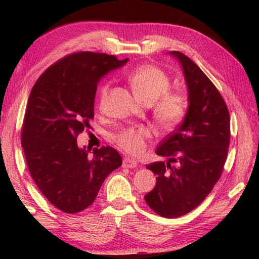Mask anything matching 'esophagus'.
Wrapping results in <instances>:
<instances>
[{
	"label": "esophagus",
	"instance_id": "34e87169",
	"mask_svg": "<svg viewBox=\"0 0 259 259\" xmlns=\"http://www.w3.org/2000/svg\"><path fill=\"white\" fill-rule=\"evenodd\" d=\"M122 166H123V168L134 169V168H136V166H137V161H135L133 159H129V157H124Z\"/></svg>",
	"mask_w": 259,
	"mask_h": 259
}]
</instances>
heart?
<instances>
[{
    "label": "heart",
    "mask_w": 259,
    "mask_h": 259,
    "mask_svg": "<svg viewBox=\"0 0 259 259\" xmlns=\"http://www.w3.org/2000/svg\"><path fill=\"white\" fill-rule=\"evenodd\" d=\"M134 94L140 102L151 105L155 102L153 114L156 123L164 129H171L182 122L187 111V99L181 93H166L170 88V78L160 68L145 65L136 68L128 75ZM109 84L106 83L99 91L98 106L105 107ZM151 131L144 126L128 128L115 135V142L120 148L133 155L145 151L146 139Z\"/></svg>",
    "instance_id": "obj_1"
}]
</instances>
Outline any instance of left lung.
I'll use <instances>...</instances> for the list:
<instances>
[{"mask_svg": "<svg viewBox=\"0 0 259 259\" xmlns=\"http://www.w3.org/2000/svg\"><path fill=\"white\" fill-rule=\"evenodd\" d=\"M169 55L181 64L188 106L181 125L155 151L166 162L146 166L156 175V184L145 201L160 216L175 218L202 203L221 178L230 146V114L217 88L194 61L179 51Z\"/></svg>", "mask_w": 259, "mask_h": 259, "instance_id": "left-lung-1", "label": "left lung"}]
</instances>
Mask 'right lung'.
I'll return each instance as SVG.
<instances>
[{"instance_id": "1", "label": "right lung", "mask_w": 259, "mask_h": 259, "mask_svg": "<svg viewBox=\"0 0 259 259\" xmlns=\"http://www.w3.org/2000/svg\"><path fill=\"white\" fill-rule=\"evenodd\" d=\"M128 63L115 56L75 52L38 77L28 97L21 146L33 181L48 201L66 213L94 203L106 177L122 164L112 147L77 146L76 138L90 128L100 78Z\"/></svg>"}]
</instances>
